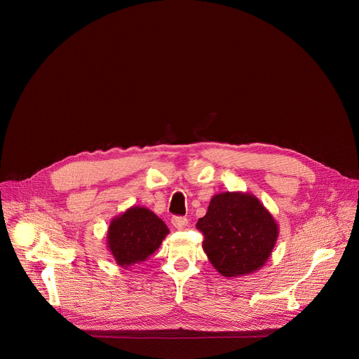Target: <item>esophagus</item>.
<instances>
[{"mask_svg": "<svg viewBox=\"0 0 359 359\" xmlns=\"http://www.w3.org/2000/svg\"><path fill=\"white\" fill-rule=\"evenodd\" d=\"M189 220L186 217H182V216H175L172 217V224L173 227H176L177 230H183L186 226H187Z\"/></svg>", "mask_w": 359, "mask_h": 359, "instance_id": "34e87169", "label": "esophagus"}]
</instances>
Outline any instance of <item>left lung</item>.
Masks as SVG:
<instances>
[{
  "instance_id": "obj_1",
  "label": "left lung",
  "mask_w": 359,
  "mask_h": 359,
  "mask_svg": "<svg viewBox=\"0 0 359 359\" xmlns=\"http://www.w3.org/2000/svg\"><path fill=\"white\" fill-rule=\"evenodd\" d=\"M196 227L204 236V252L224 277L262 269L278 237V226L262 201L241 191L213 196L206 216L198 219Z\"/></svg>"
}]
</instances>
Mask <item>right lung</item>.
Here are the masks:
<instances>
[{
    "label": "right lung",
    "mask_w": 359,
    "mask_h": 359,
    "mask_svg": "<svg viewBox=\"0 0 359 359\" xmlns=\"http://www.w3.org/2000/svg\"><path fill=\"white\" fill-rule=\"evenodd\" d=\"M168 233L162 219L146 208L135 206L111 222L107 241L116 263L128 269L155 252Z\"/></svg>",
    "instance_id": "add662e5"
}]
</instances>
